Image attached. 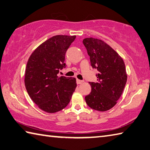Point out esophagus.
Returning a JSON list of instances; mask_svg holds the SVG:
<instances>
[{
    "label": "esophagus",
    "mask_w": 150,
    "mask_h": 150,
    "mask_svg": "<svg viewBox=\"0 0 150 150\" xmlns=\"http://www.w3.org/2000/svg\"><path fill=\"white\" fill-rule=\"evenodd\" d=\"M83 82H84L83 81H81V80H79V79H77V83L78 84H82Z\"/></svg>",
    "instance_id": "34e87169"
}]
</instances>
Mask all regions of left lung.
<instances>
[{
  "label": "left lung",
  "instance_id": "1",
  "mask_svg": "<svg viewBox=\"0 0 150 150\" xmlns=\"http://www.w3.org/2000/svg\"><path fill=\"white\" fill-rule=\"evenodd\" d=\"M92 68L96 69L97 82H90L91 92L85 96L93 110L105 111L112 108L121 97L127 81L123 59L104 41L86 38L83 40Z\"/></svg>",
  "mask_w": 150,
  "mask_h": 150
}]
</instances>
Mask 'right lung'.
<instances>
[{
    "mask_svg": "<svg viewBox=\"0 0 150 150\" xmlns=\"http://www.w3.org/2000/svg\"><path fill=\"white\" fill-rule=\"evenodd\" d=\"M76 36L56 35L39 45L27 64L25 86L29 96L40 110L53 113L69 103L77 87L76 79L58 77L66 67L65 55Z\"/></svg>",
    "mask_w": 150,
    "mask_h": 150,
    "instance_id": "right-lung-1",
    "label": "right lung"
}]
</instances>
